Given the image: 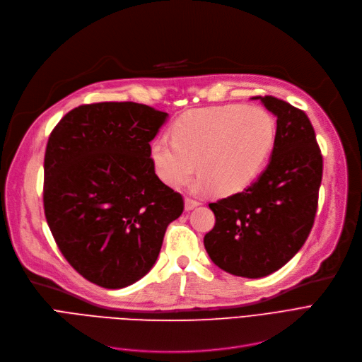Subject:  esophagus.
Segmentation results:
<instances>
[{
  "instance_id": "esophagus-1",
  "label": "esophagus",
  "mask_w": 362,
  "mask_h": 362,
  "mask_svg": "<svg viewBox=\"0 0 362 362\" xmlns=\"http://www.w3.org/2000/svg\"><path fill=\"white\" fill-rule=\"evenodd\" d=\"M200 203L194 199H190V197H185V211H192L194 208H197Z\"/></svg>"
}]
</instances>
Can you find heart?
I'll return each mask as SVG.
<instances>
[{"label":"heart","mask_w":362,"mask_h":362,"mask_svg":"<svg viewBox=\"0 0 362 362\" xmlns=\"http://www.w3.org/2000/svg\"><path fill=\"white\" fill-rule=\"evenodd\" d=\"M170 139H156L150 158L159 178L172 188L192 178L197 188L234 194L259 174L275 139L271 115L257 106L226 105L184 113L170 128Z\"/></svg>","instance_id":"obj_1"}]
</instances>
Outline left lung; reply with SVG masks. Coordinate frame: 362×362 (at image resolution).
Returning <instances> with one entry per match:
<instances>
[{
  "label": "left lung",
  "mask_w": 362,
  "mask_h": 362,
  "mask_svg": "<svg viewBox=\"0 0 362 362\" xmlns=\"http://www.w3.org/2000/svg\"><path fill=\"white\" fill-rule=\"evenodd\" d=\"M277 116L271 160L245 192L209 203L215 227L204 247L221 269L259 279L293 257L313 230L322 156L306 113L272 95H257Z\"/></svg>",
  "instance_id": "1"
}]
</instances>
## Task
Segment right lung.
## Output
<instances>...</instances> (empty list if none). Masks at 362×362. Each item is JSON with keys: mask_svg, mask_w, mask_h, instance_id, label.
Wrapping results in <instances>:
<instances>
[{"mask_svg": "<svg viewBox=\"0 0 362 362\" xmlns=\"http://www.w3.org/2000/svg\"><path fill=\"white\" fill-rule=\"evenodd\" d=\"M168 113L134 101L82 105L48 136L44 212L66 261L83 279L122 288L151 269L184 211L154 172L150 141Z\"/></svg>", "mask_w": 362, "mask_h": 362, "instance_id": "right-lung-1", "label": "right lung"}]
</instances>
